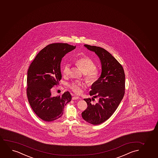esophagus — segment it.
Listing matches in <instances>:
<instances>
[{"instance_id": "obj_1", "label": "esophagus", "mask_w": 158, "mask_h": 158, "mask_svg": "<svg viewBox=\"0 0 158 158\" xmlns=\"http://www.w3.org/2000/svg\"><path fill=\"white\" fill-rule=\"evenodd\" d=\"M79 97H78V96H73V97H72V99H73V100H74V99H79Z\"/></svg>"}]
</instances>
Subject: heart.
I'll list each match as a JSON object with an SVG mask.
<instances>
[{
  "mask_svg": "<svg viewBox=\"0 0 158 158\" xmlns=\"http://www.w3.org/2000/svg\"><path fill=\"white\" fill-rule=\"evenodd\" d=\"M75 64L84 73L85 78L89 84H93L98 79L100 70L95 66V63L92 59L86 56L81 57L75 60ZM70 73V65L66 64L63 67L62 73L64 76H68ZM84 83L74 82L70 85L71 89L76 94L81 93V88Z\"/></svg>",
  "mask_w": 158,
  "mask_h": 158,
  "instance_id": "heart-1",
  "label": "heart"
}]
</instances>
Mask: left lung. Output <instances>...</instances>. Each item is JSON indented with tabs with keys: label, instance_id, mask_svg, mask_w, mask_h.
<instances>
[{
	"label": "left lung",
	"instance_id": "8db88e82",
	"mask_svg": "<svg viewBox=\"0 0 158 158\" xmlns=\"http://www.w3.org/2000/svg\"><path fill=\"white\" fill-rule=\"evenodd\" d=\"M95 53L101 60L102 73L92 84L89 95L98 98V102L92 104L90 98L84 99L88 106L81 113L82 118L92 125H98L110 118L123 99L125 90V74L119 62L105 49L95 46L85 45Z\"/></svg>",
	"mask_w": 158,
	"mask_h": 158
}]
</instances>
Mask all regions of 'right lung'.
I'll return each mask as SVG.
<instances>
[{
	"label": "right lung",
	"mask_w": 158,
	"mask_h": 158,
	"mask_svg": "<svg viewBox=\"0 0 158 158\" xmlns=\"http://www.w3.org/2000/svg\"><path fill=\"white\" fill-rule=\"evenodd\" d=\"M76 47L64 43L49 44L38 53L30 65L27 73L28 101L35 114L44 121L59 119L65 106L71 101L69 92L53 96L52 89L62 79V59Z\"/></svg>",
	"instance_id": "obj_1"
}]
</instances>
